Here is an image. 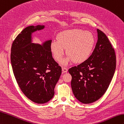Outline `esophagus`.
<instances>
[{
	"label": "esophagus",
	"instance_id": "34e87169",
	"mask_svg": "<svg viewBox=\"0 0 124 124\" xmlns=\"http://www.w3.org/2000/svg\"><path fill=\"white\" fill-rule=\"evenodd\" d=\"M62 71H63L64 73L67 72H68V69H67V68H64V67H63V68H62Z\"/></svg>",
	"mask_w": 124,
	"mask_h": 124
}]
</instances>
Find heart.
Instances as JSON below:
<instances>
[{
    "label": "heart",
    "instance_id": "obj_1",
    "mask_svg": "<svg viewBox=\"0 0 124 124\" xmlns=\"http://www.w3.org/2000/svg\"><path fill=\"white\" fill-rule=\"evenodd\" d=\"M57 41L52 42L50 50L55 61L60 62L65 54L68 57L63 64H68L74 61L76 63L85 62L91 55L96 43V39L90 31L80 29H71L60 33L56 37Z\"/></svg>",
    "mask_w": 124,
    "mask_h": 124
}]
</instances>
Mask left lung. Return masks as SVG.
Here are the masks:
<instances>
[{
	"label": "left lung",
	"mask_w": 124,
	"mask_h": 124,
	"mask_svg": "<svg viewBox=\"0 0 124 124\" xmlns=\"http://www.w3.org/2000/svg\"><path fill=\"white\" fill-rule=\"evenodd\" d=\"M98 41L89 58L69 69L71 88L76 98L83 103L98 100L107 91L116 69L114 49L108 37L97 29Z\"/></svg>",
	"instance_id": "1"
}]
</instances>
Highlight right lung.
<instances>
[{"instance_id": "obj_1", "label": "right lung", "mask_w": 124, "mask_h": 124, "mask_svg": "<svg viewBox=\"0 0 124 124\" xmlns=\"http://www.w3.org/2000/svg\"><path fill=\"white\" fill-rule=\"evenodd\" d=\"M44 27L39 25L24 28L13 42L10 54L13 73L19 88L28 99L39 104L53 97L62 73L61 67L52 55V40L41 45L32 43V33Z\"/></svg>"}]
</instances>
